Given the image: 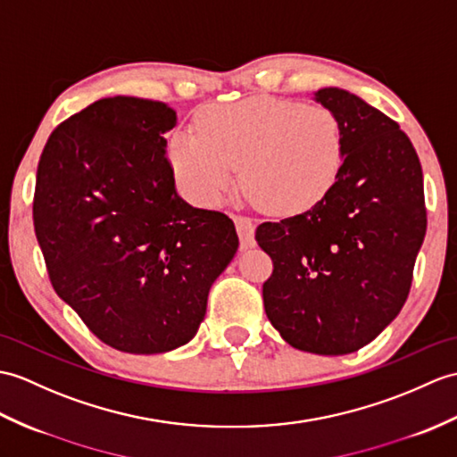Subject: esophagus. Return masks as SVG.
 <instances>
[{
    "mask_svg": "<svg viewBox=\"0 0 457 457\" xmlns=\"http://www.w3.org/2000/svg\"><path fill=\"white\" fill-rule=\"evenodd\" d=\"M233 221H236V229L239 236L241 249H251L254 247V224L251 218L245 216H233Z\"/></svg>",
    "mask_w": 457,
    "mask_h": 457,
    "instance_id": "obj_1",
    "label": "esophagus"
}]
</instances>
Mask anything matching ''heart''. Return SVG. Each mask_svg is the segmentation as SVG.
Here are the masks:
<instances>
[{"mask_svg":"<svg viewBox=\"0 0 457 457\" xmlns=\"http://www.w3.org/2000/svg\"><path fill=\"white\" fill-rule=\"evenodd\" d=\"M169 157L179 185L200 206L218 204L236 180L277 216L310 212L331 193L345 162V134L320 104L249 97L214 104L196 130L173 136Z\"/></svg>","mask_w":457,"mask_h":457,"instance_id":"b5f03b06","label":"heart"}]
</instances>
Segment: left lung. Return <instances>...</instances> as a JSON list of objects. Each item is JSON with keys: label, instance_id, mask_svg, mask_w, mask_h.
I'll return each instance as SVG.
<instances>
[{"label": "left lung", "instance_id": "obj_1", "mask_svg": "<svg viewBox=\"0 0 457 457\" xmlns=\"http://www.w3.org/2000/svg\"><path fill=\"white\" fill-rule=\"evenodd\" d=\"M315 101L343 126L345 162L320 204L264 221L254 239L274 264L262 284L269 321L313 354L356 353L399 315L427 233L422 167L399 124L356 95Z\"/></svg>", "mask_w": 457, "mask_h": 457}]
</instances>
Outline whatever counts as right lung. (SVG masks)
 I'll use <instances>...</instances> for the list:
<instances>
[{
  "label": "right lung",
  "instance_id": "1",
  "mask_svg": "<svg viewBox=\"0 0 457 457\" xmlns=\"http://www.w3.org/2000/svg\"><path fill=\"white\" fill-rule=\"evenodd\" d=\"M175 124L165 103L99 99L50 134L37 169L33 221L52 286L130 354L187 345L239 247L226 214L177 195L163 137Z\"/></svg>",
  "mask_w": 457,
  "mask_h": 457
}]
</instances>
